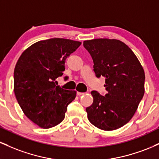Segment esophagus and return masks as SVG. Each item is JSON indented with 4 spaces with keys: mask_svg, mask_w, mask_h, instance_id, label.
Here are the masks:
<instances>
[{
    "mask_svg": "<svg viewBox=\"0 0 159 159\" xmlns=\"http://www.w3.org/2000/svg\"><path fill=\"white\" fill-rule=\"evenodd\" d=\"M77 94L78 96H82V95L84 94V93H81V92H77Z\"/></svg>",
    "mask_w": 159,
    "mask_h": 159,
    "instance_id": "obj_1",
    "label": "esophagus"
}]
</instances>
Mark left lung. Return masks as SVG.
<instances>
[{
  "label": "left lung",
  "mask_w": 159,
  "mask_h": 159,
  "mask_svg": "<svg viewBox=\"0 0 159 159\" xmlns=\"http://www.w3.org/2000/svg\"><path fill=\"white\" fill-rule=\"evenodd\" d=\"M84 47L93 61L97 78H105L106 94L92 91L93 102L86 108L93 125L112 131L130 121L144 95L145 73L134 52L117 39L86 40Z\"/></svg>",
  "instance_id": "8db88e82"
}]
</instances>
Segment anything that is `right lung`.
Listing matches in <instances>:
<instances>
[{
	"mask_svg": "<svg viewBox=\"0 0 159 159\" xmlns=\"http://www.w3.org/2000/svg\"><path fill=\"white\" fill-rule=\"evenodd\" d=\"M81 44L53 38L30 45L20 56L14 70V93L18 103L32 122L43 129L63 121L76 91L57 84L63 75L66 58Z\"/></svg>",
	"mask_w": 159,
	"mask_h": 159,
	"instance_id": "obj_1",
	"label": "right lung"
}]
</instances>
